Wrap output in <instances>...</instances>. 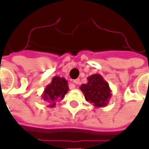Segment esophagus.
<instances>
[{"label":"esophagus","instance_id":"1","mask_svg":"<svg viewBox=\"0 0 149 149\" xmlns=\"http://www.w3.org/2000/svg\"><path fill=\"white\" fill-rule=\"evenodd\" d=\"M72 82H73V84H80V80H79V79H76V80H74Z\"/></svg>","mask_w":149,"mask_h":149}]
</instances>
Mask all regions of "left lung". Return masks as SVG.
Wrapping results in <instances>:
<instances>
[{
	"mask_svg": "<svg viewBox=\"0 0 149 149\" xmlns=\"http://www.w3.org/2000/svg\"><path fill=\"white\" fill-rule=\"evenodd\" d=\"M87 80V84H82L80 87L85 100L95 108L106 106L112 97V91L108 82L100 74L91 75Z\"/></svg>",
	"mask_w": 149,
	"mask_h": 149,
	"instance_id": "left-lung-1",
	"label": "left lung"
}]
</instances>
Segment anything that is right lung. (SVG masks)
Segmentation results:
<instances>
[{"mask_svg": "<svg viewBox=\"0 0 149 149\" xmlns=\"http://www.w3.org/2000/svg\"><path fill=\"white\" fill-rule=\"evenodd\" d=\"M68 91V81L65 78L56 76L52 79L51 83L45 87L41 97L44 101L49 104V108H53L57 101L64 99Z\"/></svg>", "mask_w": 149, "mask_h": 149, "instance_id": "right-lung-1", "label": "right lung"}]
</instances>
